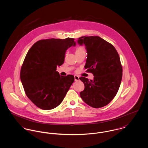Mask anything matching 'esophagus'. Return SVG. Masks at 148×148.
Segmentation results:
<instances>
[{"label": "esophagus", "mask_w": 148, "mask_h": 148, "mask_svg": "<svg viewBox=\"0 0 148 148\" xmlns=\"http://www.w3.org/2000/svg\"><path fill=\"white\" fill-rule=\"evenodd\" d=\"M74 80L75 81H78L79 80V77L78 75H74Z\"/></svg>", "instance_id": "1"}]
</instances>
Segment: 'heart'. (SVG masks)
<instances>
[{
  "label": "heart",
  "mask_w": 148,
  "mask_h": 148,
  "mask_svg": "<svg viewBox=\"0 0 148 148\" xmlns=\"http://www.w3.org/2000/svg\"><path fill=\"white\" fill-rule=\"evenodd\" d=\"M85 52V51L83 47H78L76 49V52Z\"/></svg>",
  "instance_id": "1"
}]
</instances>
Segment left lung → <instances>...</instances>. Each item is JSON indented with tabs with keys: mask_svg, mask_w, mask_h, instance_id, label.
<instances>
[{
	"mask_svg": "<svg viewBox=\"0 0 148 148\" xmlns=\"http://www.w3.org/2000/svg\"><path fill=\"white\" fill-rule=\"evenodd\" d=\"M77 43L85 46L87 56L84 68L94 76L93 80L80 78L84 84L80 97L94 108L106 106L115 96L122 78L119 55L114 46L97 36H82Z\"/></svg>",
	"mask_w": 148,
	"mask_h": 148,
	"instance_id": "obj_1",
	"label": "left lung"
}]
</instances>
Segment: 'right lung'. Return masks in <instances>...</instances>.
Listing matches in <instances>:
<instances>
[{
  "label": "right lung",
  "instance_id": "obj_1",
  "mask_svg": "<svg viewBox=\"0 0 148 148\" xmlns=\"http://www.w3.org/2000/svg\"><path fill=\"white\" fill-rule=\"evenodd\" d=\"M75 45L73 38H51L38 41L29 50L20 79L26 96L38 108L51 110L63 101L74 77L60 75L56 68L63 64L66 50Z\"/></svg>",
  "mask_w": 148,
  "mask_h": 148
}]
</instances>
